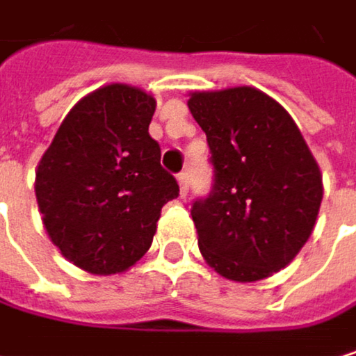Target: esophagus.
I'll list each match as a JSON object with an SVG mask.
<instances>
[{"label": "esophagus", "mask_w": 356, "mask_h": 356, "mask_svg": "<svg viewBox=\"0 0 356 356\" xmlns=\"http://www.w3.org/2000/svg\"><path fill=\"white\" fill-rule=\"evenodd\" d=\"M177 181H179L181 196H188V192H190V175L186 170H181L179 175H177Z\"/></svg>", "instance_id": "1"}]
</instances>
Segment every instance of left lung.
Wrapping results in <instances>:
<instances>
[{
    "label": "left lung",
    "mask_w": 356,
    "mask_h": 356,
    "mask_svg": "<svg viewBox=\"0 0 356 356\" xmlns=\"http://www.w3.org/2000/svg\"><path fill=\"white\" fill-rule=\"evenodd\" d=\"M188 106L213 164L209 196L192 204L200 252L227 280H265L313 234L319 166L284 106L254 87L198 91Z\"/></svg>",
    "instance_id": "8db88e82"
}]
</instances>
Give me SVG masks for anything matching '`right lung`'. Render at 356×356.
<instances>
[{
    "label": "right lung",
    "instance_id": "obj_1",
    "mask_svg": "<svg viewBox=\"0 0 356 356\" xmlns=\"http://www.w3.org/2000/svg\"><path fill=\"white\" fill-rule=\"evenodd\" d=\"M156 99L129 85H106L62 120L37 166L43 225L76 267L110 275L152 246L162 207L179 196L147 127Z\"/></svg>",
    "mask_w": 356,
    "mask_h": 356
}]
</instances>
